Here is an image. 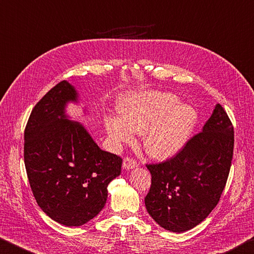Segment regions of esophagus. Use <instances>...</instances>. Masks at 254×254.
<instances>
[{
    "label": "esophagus",
    "instance_id": "1",
    "mask_svg": "<svg viewBox=\"0 0 254 254\" xmlns=\"http://www.w3.org/2000/svg\"><path fill=\"white\" fill-rule=\"evenodd\" d=\"M137 165H138V164H137L135 159H132L130 157H126L123 162V167H124V170H126V171L132 170V168L137 167Z\"/></svg>",
    "mask_w": 254,
    "mask_h": 254
}]
</instances>
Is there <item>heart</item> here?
<instances>
[{"label":"heart","instance_id":"obj_1","mask_svg":"<svg viewBox=\"0 0 254 254\" xmlns=\"http://www.w3.org/2000/svg\"><path fill=\"white\" fill-rule=\"evenodd\" d=\"M120 119L108 118L106 130L116 144L129 143L135 132L143 133V146L150 157L166 161L188 144L197 124L192 106L179 102L172 93L135 92L119 100Z\"/></svg>","mask_w":254,"mask_h":254}]
</instances>
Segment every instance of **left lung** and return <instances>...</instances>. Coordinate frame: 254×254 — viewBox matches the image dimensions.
<instances>
[{
    "mask_svg": "<svg viewBox=\"0 0 254 254\" xmlns=\"http://www.w3.org/2000/svg\"><path fill=\"white\" fill-rule=\"evenodd\" d=\"M232 123L220 104L202 131L168 161L146 165L152 186L146 210L167 231L182 233L204 221L219 203L233 157Z\"/></svg>",
    "mask_w": 254,
    "mask_h": 254,
    "instance_id": "left-lung-1",
    "label": "left lung"
}]
</instances>
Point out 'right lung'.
<instances>
[{"instance_id":"add662e5","label":"right lung","mask_w":254,"mask_h":254,"mask_svg":"<svg viewBox=\"0 0 254 254\" xmlns=\"http://www.w3.org/2000/svg\"><path fill=\"white\" fill-rule=\"evenodd\" d=\"M69 102L78 104L79 93L64 80L35 105L24 131V164L42 211L58 223L80 226L104 208L107 186L120 175L123 161L69 119Z\"/></svg>"}]
</instances>
